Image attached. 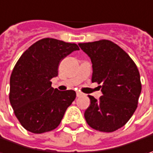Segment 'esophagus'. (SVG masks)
I'll use <instances>...</instances> for the list:
<instances>
[{
	"instance_id": "34e87169",
	"label": "esophagus",
	"mask_w": 153,
	"mask_h": 153,
	"mask_svg": "<svg viewBox=\"0 0 153 153\" xmlns=\"http://www.w3.org/2000/svg\"><path fill=\"white\" fill-rule=\"evenodd\" d=\"M76 96L77 97L83 96V93H81V92H79V91H77V92H76Z\"/></svg>"
}]
</instances>
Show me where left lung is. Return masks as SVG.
Instances as JSON below:
<instances>
[{
	"label": "left lung",
	"instance_id": "obj_1",
	"mask_svg": "<svg viewBox=\"0 0 153 153\" xmlns=\"http://www.w3.org/2000/svg\"><path fill=\"white\" fill-rule=\"evenodd\" d=\"M91 58V81L100 84L103 96L97 100L88 95L91 104L85 111L93 129L110 133L128 122L137 109L141 92L140 76L131 57L110 40L79 43Z\"/></svg>",
	"mask_w": 153,
	"mask_h": 153
}]
</instances>
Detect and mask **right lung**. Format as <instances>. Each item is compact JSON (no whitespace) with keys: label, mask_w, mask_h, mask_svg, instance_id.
Listing matches in <instances>:
<instances>
[{"label":"right lung","mask_w":153,"mask_h":153,"mask_svg":"<svg viewBox=\"0 0 153 153\" xmlns=\"http://www.w3.org/2000/svg\"><path fill=\"white\" fill-rule=\"evenodd\" d=\"M79 50L76 43L43 38L18 60L10 77L9 100L19 122L27 131L43 134L61 123L76 92L54 89L50 79L58 75L62 60Z\"/></svg>","instance_id":"1"}]
</instances>
